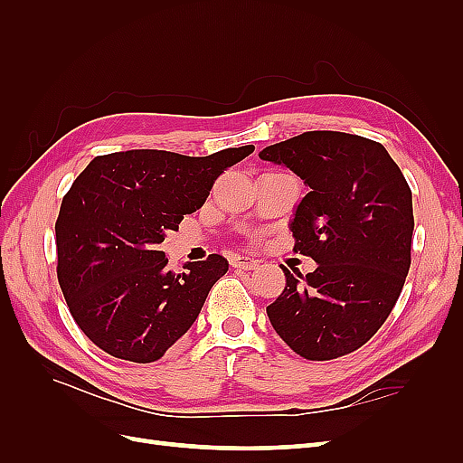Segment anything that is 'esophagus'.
Wrapping results in <instances>:
<instances>
[{
  "label": "esophagus",
  "mask_w": 463,
  "mask_h": 463,
  "mask_svg": "<svg viewBox=\"0 0 463 463\" xmlns=\"http://www.w3.org/2000/svg\"><path fill=\"white\" fill-rule=\"evenodd\" d=\"M230 262H232L233 269H240V270H253L259 266V260L245 257V255H233Z\"/></svg>",
  "instance_id": "34e87169"
}]
</instances>
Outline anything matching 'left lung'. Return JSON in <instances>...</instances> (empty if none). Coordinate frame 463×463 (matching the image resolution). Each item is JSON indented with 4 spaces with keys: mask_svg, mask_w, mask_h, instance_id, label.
Listing matches in <instances>:
<instances>
[{
    "mask_svg": "<svg viewBox=\"0 0 463 463\" xmlns=\"http://www.w3.org/2000/svg\"><path fill=\"white\" fill-rule=\"evenodd\" d=\"M260 160L286 165L309 193L289 230L293 250L318 266L291 274L266 307L276 334L309 361L367 344L394 309L411 264V189L386 148L340 131H307L266 146Z\"/></svg>",
    "mask_w": 463,
    "mask_h": 463,
    "instance_id": "left-lung-1",
    "label": "left lung"
}]
</instances>
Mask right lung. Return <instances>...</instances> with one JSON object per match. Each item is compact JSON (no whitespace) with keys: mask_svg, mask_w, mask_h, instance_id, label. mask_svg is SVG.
<instances>
[{"mask_svg":"<svg viewBox=\"0 0 463 463\" xmlns=\"http://www.w3.org/2000/svg\"><path fill=\"white\" fill-rule=\"evenodd\" d=\"M253 145L210 156L128 150L96 156L63 197L58 279L79 328L106 354L160 359L199 317L228 260L210 255L174 274L160 243L199 210L223 170Z\"/></svg>","mask_w":463,"mask_h":463,"instance_id":"obj_1","label":"right lung"}]
</instances>
